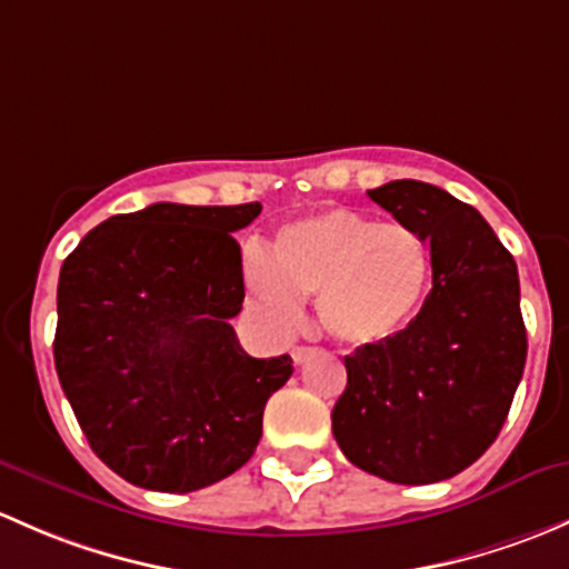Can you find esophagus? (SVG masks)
Instances as JSON below:
<instances>
[{"label":"esophagus","instance_id":"esophagus-1","mask_svg":"<svg viewBox=\"0 0 569 569\" xmlns=\"http://www.w3.org/2000/svg\"><path fill=\"white\" fill-rule=\"evenodd\" d=\"M315 353H318L315 348H307V345H296V348H292V361H296V365H303V361H307L309 356H315Z\"/></svg>","mask_w":569,"mask_h":569}]
</instances>
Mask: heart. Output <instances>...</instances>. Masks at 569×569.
Listing matches in <instances>:
<instances>
[{"label": "heart", "mask_w": 569, "mask_h": 569, "mask_svg": "<svg viewBox=\"0 0 569 569\" xmlns=\"http://www.w3.org/2000/svg\"><path fill=\"white\" fill-rule=\"evenodd\" d=\"M432 277L430 246L406 224L333 208L282 227L268 257L246 262V290L271 323L292 326L298 298H318L320 326L353 348L397 337Z\"/></svg>", "instance_id": "heart-1"}]
</instances>
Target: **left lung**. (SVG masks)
<instances>
[{
  "mask_svg": "<svg viewBox=\"0 0 569 569\" xmlns=\"http://www.w3.org/2000/svg\"><path fill=\"white\" fill-rule=\"evenodd\" d=\"M367 194L430 243L432 290L397 337L345 356L331 430L361 471L441 482L488 452L523 378L518 266L479 210L438 186L391 180Z\"/></svg>",
  "mask_w": 569,
  "mask_h": 569,
  "instance_id": "1",
  "label": "left lung"
}]
</instances>
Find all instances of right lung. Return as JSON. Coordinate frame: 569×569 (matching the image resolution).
<instances>
[{"mask_svg":"<svg viewBox=\"0 0 569 569\" xmlns=\"http://www.w3.org/2000/svg\"><path fill=\"white\" fill-rule=\"evenodd\" d=\"M260 202H156L111 216L66 257L54 367L81 432L126 482L191 493L254 455L290 356L251 359L230 320L243 307L232 232Z\"/></svg>","mask_w":569,"mask_h":569,"instance_id":"obj_1","label":"right lung"}]
</instances>
